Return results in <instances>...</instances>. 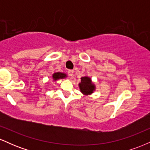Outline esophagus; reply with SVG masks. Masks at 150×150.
Segmentation results:
<instances>
[{
  "mask_svg": "<svg viewBox=\"0 0 150 150\" xmlns=\"http://www.w3.org/2000/svg\"><path fill=\"white\" fill-rule=\"evenodd\" d=\"M68 75H69V76L70 77H73V70H69L68 71Z\"/></svg>",
  "mask_w": 150,
  "mask_h": 150,
  "instance_id": "34e87169",
  "label": "esophagus"
}]
</instances>
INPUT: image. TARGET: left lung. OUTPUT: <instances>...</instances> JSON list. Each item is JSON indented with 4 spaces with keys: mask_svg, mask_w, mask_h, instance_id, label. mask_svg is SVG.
Here are the masks:
<instances>
[{
    "mask_svg": "<svg viewBox=\"0 0 150 150\" xmlns=\"http://www.w3.org/2000/svg\"><path fill=\"white\" fill-rule=\"evenodd\" d=\"M81 92L85 94H90L94 90V85L92 83L91 79L88 77H83L81 78V82L79 84Z\"/></svg>",
    "mask_w": 150,
    "mask_h": 150,
    "instance_id": "8db88e82",
    "label": "left lung"
}]
</instances>
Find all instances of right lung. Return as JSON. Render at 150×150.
<instances>
[{
	"instance_id": "right-lung-1",
	"label": "right lung",
	"mask_w": 150,
	"mask_h": 150,
	"mask_svg": "<svg viewBox=\"0 0 150 150\" xmlns=\"http://www.w3.org/2000/svg\"><path fill=\"white\" fill-rule=\"evenodd\" d=\"M65 77V74L62 73H56L53 75V78L54 80H58V79H63Z\"/></svg>"
}]
</instances>
